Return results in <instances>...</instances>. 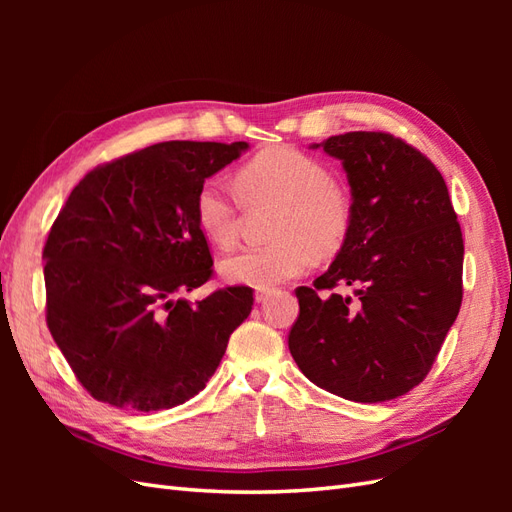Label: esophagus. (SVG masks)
Here are the masks:
<instances>
[{
	"label": "esophagus",
	"mask_w": 512,
	"mask_h": 512,
	"mask_svg": "<svg viewBox=\"0 0 512 512\" xmlns=\"http://www.w3.org/2000/svg\"><path fill=\"white\" fill-rule=\"evenodd\" d=\"M273 294V290H269V288H260V290H256V294H254V299H256V303H265L269 297Z\"/></svg>",
	"instance_id": "obj_1"
}]
</instances>
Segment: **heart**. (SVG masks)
<instances>
[{"label":"heart","instance_id":"heart-1","mask_svg":"<svg viewBox=\"0 0 512 512\" xmlns=\"http://www.w3.org/2000/svg\"><path fill=\"white\" fill-rule=\"evenodd\" d=\"M237 192L247 207L277 205L269 245L245 247L220 262L226 282L273 288L314 267L316 256L342 247L352 207L348 194L331 181L327 166L292 147H269L237 173ZM200 232L220 250L237 243L241 203L220 179L200 183L194 196Z\"/></svg>","mask_w":512,"mask_h":512}]
</instances>
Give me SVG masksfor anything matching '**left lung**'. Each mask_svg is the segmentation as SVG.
<instances>
[{"label":"left lung","instance_id":"obj_1","mask_svg":"<svg viewBox=\"0 0 512 512\" xmlns=\"http://www.w3.org/2000/svg\"><path fill=\"white\" fill-rule=\"evenodd\" d=\"M339 160L350 230L314 288H297L288 348L320 389L361 404L406 395L436 361L461 307L463 239L440 170L386 132L314 143ZM353 288L342 295L337 287Z\"/></svg>","mask_w":512,"mask_h":512}]
</instances>
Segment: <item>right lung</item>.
Wrapping results in <instances>:
<instances>
[{
    "mask_svg": "<svg viewBox=\"0 0 512 512\" xmlns=\"http://www.w3.org/2000/svg\"><path fill=\"white\" fill-rule=\"evenodd\" d=\"M247 143L170 141L87 173L70 192L42 260L46 324L79 382L138 412L185 404L218 369L250 316L252 288L181 299L211 277L194 218L200 183Z\"/></svg>",
    "mask_w": 512,
    "mask_h": 512,
    "instance_id": "right-lung-1",
    "label": "right lung"
}]
</instances>
